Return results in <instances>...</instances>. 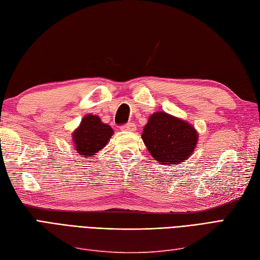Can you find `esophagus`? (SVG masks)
Segmentation results:
<instances>
[{"label": "esophagus", "mask_w": 260, "mask_h": 260, "mask_svg": "<svg viewBox=\"0 0 260 260\" xmlns=\"http://www.w3.org/2000/svg\"><path fill=\"white\" fill-rule=\"evenodd\" d=\"M121 130L126 131V132H134V131L137 130V125L135 123H132V122L126 123V124L121 126Z\"/></svg>", "instance_id": "obj_1"}]
</instances>
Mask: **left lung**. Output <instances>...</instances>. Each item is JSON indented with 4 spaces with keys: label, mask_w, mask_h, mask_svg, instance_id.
Segmentation results:
<instances>
[{
    "label": "left lung",
    "mask_w": 260,
    "mask_h": 260,
    "mask_svg": "<svg viewBox=\"0 0 260 260\" xmlns=\"http://www.w3.org/2000/svg\"><path fill=\"white\" fill-rule=\"evenodd\" d=\"M141 138L155 161L174 167L191 156L198 144L199 134L185 120L157 111L149 117Z\"/></svg>",
    "instance_id": "obj_1"
}]
</instances>
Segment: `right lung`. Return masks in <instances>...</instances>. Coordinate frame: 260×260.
<instances>
[{"mask_svg": "<svg viewBox=\"0 0 260 260\" xmlns=\"http://www.w3.org/2000/svg\"><path fill=\"white\" fill-rule=\"evenodd\" d=\"M112 135L111 126L101 121L98 116L86 115L73 132L74 148L82 157L93 156L106 147Z\"/></svg>", "mask_w": 260, "mask_h": 260, "instance_id": "1", "label": "right lung"}]
</instances>
